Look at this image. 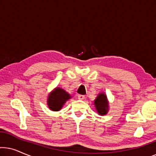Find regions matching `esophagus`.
Returning <instances> with one entry per match:
<instances>
[{
    "instance_id": "esophagus-1",
    "label": "esophagus",
    "mask_w": 156,
    "mask_h": 156,
    "mask_svg": "<svg viewBox=\"0 0 156 156\" xmlns=\"http://www.w3.org/2000/svg\"><path fill=\"white\" fill-rule=\"evenodd\" d=\"M85 98V97L84 95H78V99H80V100H83Z\"/></svg>"
}]
</instances>
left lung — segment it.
<instances>
[{"label": "left lung", "instance_id": "left-lung-1", "mask_svg": "<svg viewBox=\"0 0 156 156\" xmlns=\"http://www.w3.org/2000/svg\"><path fill=\"white\" fill-rule=\"evenodd\" d=\"M96 110L100 116L107 114L109 110V102L104 92H100L94 101Z\"/></svg>", "mask_w": 156, "mask_h": 156}]
</instances>
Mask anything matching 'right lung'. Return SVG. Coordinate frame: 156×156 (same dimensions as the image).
I'll list each match as a JSON object with an SVG mask.
<instances>
[{"label": "right lung", "instance_id": "add662e5", "mask_svg": "<svg viewBox=\"0 0 156 156\" xmlns=\"http://www.w3.org/2000/svg\"><path fill=\"white\" fill-rule=\"evenodd\" d=\"M71 98L72 96L65 89L60 87H55L48 94L47 104L51 111L58 112L62 109L66 101Z\"/></svg>", "mask_w": 156, "mask_h": 156}]
</instances>
